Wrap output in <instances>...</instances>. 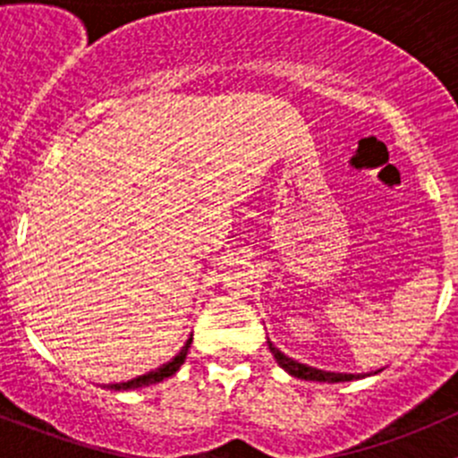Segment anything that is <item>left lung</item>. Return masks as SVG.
I'll list each match as a JSON object with an SVG mask.
<instances>
[{"instance_id":"obj_1","label":"left lung","mask_w":458,"mask_h":458,"mask_svg":"<svg viewBox=\"0 0 458 458\" xmlns=\"http://www.w3.org/2000/svg\"><path fill=\"white\" fill-rule=\"evenodd\" d=\"M267 348H270L272 357H275V361L279 363L281 368H284L285 372L290 374V377L294 378H301V381H318V383H344V381H352V378H357V374H341V372H326V370H317V368H310V366H303V363L294 361V359H288L284 352H281L279 348H275V345L267 341Z\"/></svg>"}]
</instances>
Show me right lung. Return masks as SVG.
Returning <instances> with one entry per match:
<instances>
[{"instance_id": "obj_1", "label": "right lung", "mask_w": 458, "mask_h": 458, "mask_svg": "<svg viewBox=\"0 0 458 458\" xmlns=\"http://www.w3.org/2000/svg\"><path fill=\"white\" fill-rule=\"evenodd\" d=\"M188 348H191V341H188V344L183 345V350H182V352L177 354V357L173 359V361L165 363V366H164V368H159V370L148 372V374H143V377L132 378V381H128V383H114V386H110V387H113V390H137V387L152 386V383H159V381H164V378L173 377V374L177 372L179 368H182V363L186 361Z\"/></svg>"}]
</instances>
